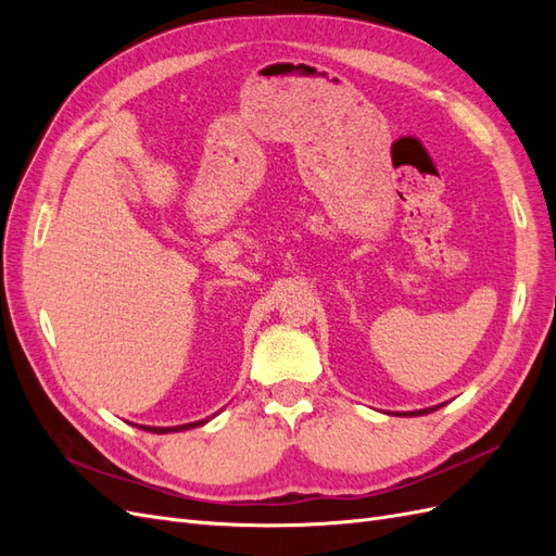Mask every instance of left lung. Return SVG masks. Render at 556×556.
<instances>
[{
  "label": "left lung",
  "mask_w": 556,
  "mask_h": 556,
  "mask_svg": "<svg viewBox=\"0 0 556 556\" xmlns=\"http://www.w3.org/2000/svg\"><path fill=\"white\" fill-rule=\"evenodd\" d=\"M441 406H445V403H439V406H431V408H422V410H410V413H396V415H403V417H417V415H429L433 410H439Z\"/></svg>",
  "instance_id": "left-lung-1"
}]
</instances>
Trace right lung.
Instances as JSON below:
<instances>
[{
  "label": "right lung",
  "instance_id": "right-lung-1",
  "mask_svg": "<svg viewBox=\"0 0 556 556\" xmlns=\"http://www.w3.org/2000/svg\"><path fill=\"white\" fill-rule=\"evenodd\" d=\"M217 415V413H215ZM213 415V417H215ZM211 417H206V419H197V422H190V425H178V427H146V425H134V427H139V429H143V431H150V433H176V431H188V429H194V427H201V425H206Z\"/></svg>",
  "mask_w": 556,
  "mask_h": 556
}]
</instances>
